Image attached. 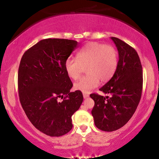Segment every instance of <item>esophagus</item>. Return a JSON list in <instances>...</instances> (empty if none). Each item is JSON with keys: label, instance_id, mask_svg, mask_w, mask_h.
<instances>
[{"label": "esophagus", "instance_id": "34e87169", "mask_svg": "<svg viewBox=\"0 0 159 159\" xmlns=\"http://www.w3.org/2000/svg\"><path fill=\"white\" fill-rule=\"evenodd\" d=\"M83 97L84 98H89V95L86 94V93H83Z\"/></svg>", "mask_w": 159, "mask_h": 159}]
</instances>
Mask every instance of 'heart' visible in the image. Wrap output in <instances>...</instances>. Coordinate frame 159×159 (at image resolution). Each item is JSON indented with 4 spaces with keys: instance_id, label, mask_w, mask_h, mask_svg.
I'll return each instance as SVG.
<instances>
[{
    "instance_id": "1",
    "label": "heart",
    "mask_w": 159,
    "mask_h": 159,
    "mask_svg": "<svg viewBox=\"0 0 159 159\" xmlns=\"http://www.w3.org/2000/svg\"><path fill=\"white\" fill-rule=\"evenodd\" d=\"M118 64L116 50L103 43H90L78 51L77 59L68 58L64 69L69 77L77 80L80 77L82 66L86 67V76L76 82L75 88L84 93H89L99 84L111 79Z\"/></svg>"
}]
</instances>
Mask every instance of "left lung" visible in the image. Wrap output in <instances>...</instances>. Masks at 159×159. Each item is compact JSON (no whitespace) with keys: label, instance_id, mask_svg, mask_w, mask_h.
Segmentation results:
<instances>
[{"label":"left lung","instance_id":"1","mask_svg":"<svg viewBox=\"0 0 159 159\" xmlns=\"http://www.w3.org/2000/svg\"><path fill=\"white\" fill-rule=\"evenodd\" d=\"M118 50L119 61L114 75L100 90L108 95L93 93L92 110L95 125L105 132L122 127L135 112L141 98L143 68L135 50L120 39L111 37Z\"/></svg>","mask_w":159,"mask_h":159}]
</instances>
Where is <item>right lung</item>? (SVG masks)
Returning <instances> with one entry per match:
<instances>
[{
  "label": "right lung",
  "mask_w": 159,
  "mask_h": 159,
  "mask_svg": "<svg viewBox=\"0 0 159 159\" xmlns=\"http://www.w3.org/2000/svg\"><path fill=\"white\" fill-rule=\"evenodd\" d=\"M77 45V41L67 39L42 40L24 53L19 64L21 106L32 125L51 137L70 131L71 116L83 101L81 91L70 92L73 84L64 69L65 61Z\"/></svg>",
  "instance_id": "obj_1"
}]
</instances>
